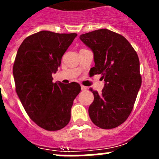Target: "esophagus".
Returning <instances> with one entry per match:
<instances>
[{"label": "esophagus", "mask_w": 159, "mask_h": 159, "mask_svg": "<svg viewBox=\"0 0 159 159\" xmlns=\"http://www.w3.org/2000/svg\"><path fill=\"white\" fill-rule=\"evenodd\" d=\"M81 89L82 91H86V90L88 89V88L85 87V86H84V85H81Z\"/></svg>", "instance_id": "1"}]
</instances>
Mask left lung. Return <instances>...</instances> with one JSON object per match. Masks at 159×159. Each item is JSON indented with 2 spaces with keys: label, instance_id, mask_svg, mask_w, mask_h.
I'll return each mask as SVG.
<instances>
[{
  "label": "left lung",
  "instance_id": "obj_1",
  "mask_svg": "<svg viewBox=\"0 0 159 159\" xmlns=\"http://www.w3.org/2000/svg\"><path fill=\"white\" fill-rule=\"evenodd\" d=\"M80 39L94 53L91 75H102L105 82L101 94L91 89L90 118L101 129L118 127L129 118L142 84L137 52L125 37L108 29L84 34Z\"/></svg>",
  "mask_w": 159,
  "mask_h": 159
}]
</instances>
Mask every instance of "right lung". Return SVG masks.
<instances>
[{"mask_svg": "<svg viewBox=\"0 0 159 159\" xmlns=\"http://www.w3.org/2000/svg\"><path fill=\"white\" fill-rule=\"evenodd\" d=\"M77 35L41 30L27 37L16 54V92L30 119L47 131H57L68 124L73 102L81 91L76 82L52 81V73Z\"/></svg>", "mask_w": 159, "mask_h": 159, "instance_id": "right-lung-1", "label": "right lung"}]
</instances>
